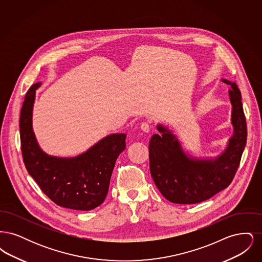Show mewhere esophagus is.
<instances>
[{
  "label": "esophagus",
  "instance_id": "obj_1",
  "mask_svg": "<svg viewBox=\"0 0 262 262\" xmlns=\"http://www.w3.org/2000/svg\"><path fill=\"white\" fill-rule=\"evenodd\" d=\"M140 128H141L144 133H149L150 125L148 123H146V122H143V123H141V125H140Z\"/></svg>",
  "mask_w": 262,
  "mask_h": 262
}]
</instances>
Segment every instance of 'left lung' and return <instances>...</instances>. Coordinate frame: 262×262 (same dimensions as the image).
I'll list each match as a JSON object with an SVG mask.
<instances>
[{
  "label": "left lung",
  "instance_id": "8db88e82",
  "mask_svg": "<svg viewBox=\"0 0 262 262\" xmlns=\"http://www.w3.org/2000/svg\"><path fill=\"white\" fill-rule=\"evenodd\" d=\"M231 85V122L234 134L228 146L215 159L188 157L174 134L162 125L161 135L149 141V168L152 179L166 200L178 204H194L209 200L228 187L237 172L247 143V122L242 95L236 82L222 79Z\"/></svg>",
  "mask_w": 262,
  "mask_h": 262
}]
</instances>
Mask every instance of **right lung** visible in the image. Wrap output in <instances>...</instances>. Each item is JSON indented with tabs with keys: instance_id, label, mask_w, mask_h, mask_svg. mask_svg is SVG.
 Listing matches in <instances>:
<instances>
[{
	"instance_id": "right-lung-1",
	"label": "right lung",
	"mask_w": 262,
	"mask_h": 262,
	"mask_svg": "<svg viewBox=\"0 0 262 262\" xmlns=\"http://www.w3.org/2000/svg\"><path fill=\"white\" fill-rule=\"evenodd\" d=\"M33 84L25 94L20 111L19 134L25 168L41 190L57 205L88 211L99 206L108 193L113 169L125 148V134L104 137L91 148L72 158L46 154L38 145L32 129Z\"/></svg>"
}]
</instances>
